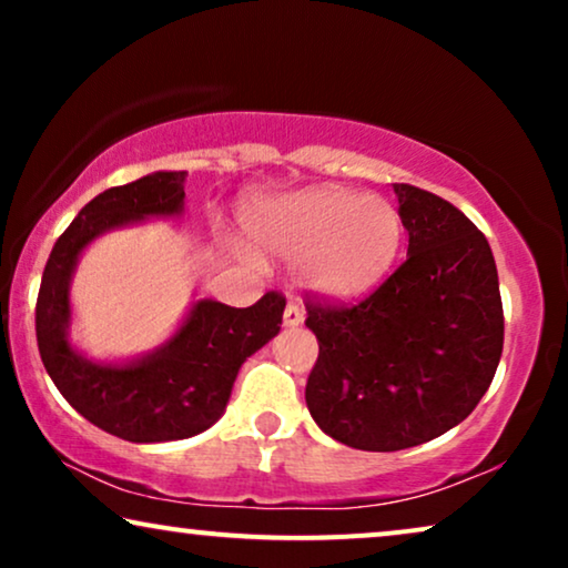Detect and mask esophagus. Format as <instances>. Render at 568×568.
Returning <instances> with one entry per match:
<instances>
[{
  "label": "esophagus",
  "instance_id": "esophagus-1",
  "mask_svg": "<svg viewBox=\"0 0 568 568\" xmlns=\"http://www.w3.org/2000/svg\"><path fill=\"white\" fill-rule=\"evenodd\" d=\"M302 321H305V313H302L300 305H294V302H290L284 310V325L286 328H297V325H302Z\"/></svg>",
  "mask_w": 568,
  "mask_h": 568
}]
</instances>
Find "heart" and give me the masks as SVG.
<instances>
[{
    "instance_id": "b5f03b06",
    "label": "heart",
    "mask_w": 568,
    "mask_h": 568,
    "mask_svg": "<svg viewBox=\"0 0 568 568\" xmlns=\"http://www.w3.org/2000/svg\"><path fill=\"white\" fill-rule=\"evenodd\" d=\"M263 251L294 261L297 282L325 302H352L383 282L403 243L398 209L375 193L315 185L263 201L247 216Z\"/></svg>"
}]
</instances>
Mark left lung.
Instances as JSON below:
<instances>
[{
	"label": "left lung",
	"mask_w": 568,
	"mask_h": 568,
	"mask_svg": "<svg viewBox=\"0 0 568 568\" xmlns=\"http://www.w3.org/2000/svg\"><path fill=\"white\" fill-rule=\"evenodd\" d=\"M408 232L403 266L354 307L307 305L321 354L307 377L310 416L367 453L424 445L470 416L504 348L491 245L437 193L393 183Z\"/></svg>",
	"instance_id": "obj_1"
}]
</instances>
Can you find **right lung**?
<instances>
[{
    "mask_svg": "<svg viewBox=\"0 0 568 568\" xmlns=\"http://www.w3.org/2000/svg\"><path fill=\"white\" fill-rule=\"evenodd\" d=\"M185 170H158L98 193L45 263L36 305L43 367L90 424L126 442L189 439L220 422L243 362L282 331L284 297L251 307L191 302L173 336L129 359H92L72 344V278L82 253L105 232L185 212Z\"/></svg>",
    "mask_w": 568,
    "mask_h": 568,
    "instance_id": "add662e5",
    "label": "right lung"
}]
</instances>
